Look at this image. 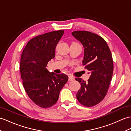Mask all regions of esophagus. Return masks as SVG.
I'll return each mask as SVG.
<instances>
[{
	"label": "esophagus",
	"mask_w": 131,
	"mask_h": 131,
	"mask_svg": "<svg viewBox=\"0 0 131 131\" xmlns=\"http://www.w3.org/2000/svg\"><path fill=\"white\" fill-rule=\"evenodd\" d=\"M74 80V78L72 76H69V81H73Z\"/></svg>",
	"instance_id": "34e87169"
}]
</instances>
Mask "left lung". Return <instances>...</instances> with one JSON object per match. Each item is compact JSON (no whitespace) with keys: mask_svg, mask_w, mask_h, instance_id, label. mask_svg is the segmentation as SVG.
<instances>
[{"mask_svg":"<svg viewBox=\"0 0 131 131\" xmlns=\"http://www.w3.org/2000/svg\"><path fill=\"white\" fill-rule=\"evenodd\" d=\"M84 48L83 65L89 71L88 81L77 78L81 84L77 98L82 105L93 107L104 98L108 92L113 72V61L107 42L95 33L85 31L72 32Z\"/></svg>","mask_w":131,"mask_h":131,"instance_id":"obj_1","label":"left lung"}]
</instances>
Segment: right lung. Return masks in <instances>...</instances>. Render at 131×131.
<instances>
[{
    "label": "right lung",
    "mask_w": 131,
    "mask_h": 131,
    "mask_svg": "<svg viewBox=\"0 0 131 131\" xmlns=\"http://www.w3.org/2000/svg\"><path fill=\"white\" fill-rule=\"evenodd\" d=\"M63 33L59 30L32 38L21 55L20 71L24 88L29 98L41 108L56 104L68 80L66 75L50 72L46 69L48 62L54 58L56 45Z\"/></svg>",
    "instance_id": "1"
}]
</instances>
